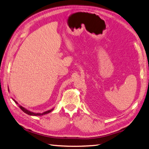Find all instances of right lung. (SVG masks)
I'll use <instances>...</instances> for the list:
<instances>
[{"instance_id": "1", "label": "right lung", "mask_w": 149, "mask_h": 149, "mask_svg": "<svg viewBox=\"0 0 149 149\" xmlns=\"http://www.w3.org/2000/svg\"><path fill=\"white\" fill-rule=\"evenodd\" d=\"M9 91V90H8ZM13 99V100L14 101L16 104H18V103L17 102H16L14 99L13 98H12ZM18 107H19V108L21 109V110L24 112V113H27V115H32V116H41V115H46V114H47V113H49V112H51L52 110H54V108H52V109H51V110H48V111H45V112H43V113H34V112H32V111H29V110H28L27 109H26L25 108H24V107H22V106H20V105H19Z\"/></svg>"}]
</instances>
